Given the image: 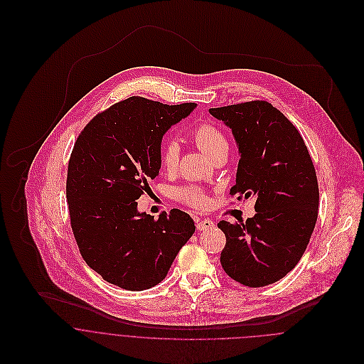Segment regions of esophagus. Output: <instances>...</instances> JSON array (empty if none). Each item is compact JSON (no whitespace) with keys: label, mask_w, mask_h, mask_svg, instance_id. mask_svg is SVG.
Here are the masks:
<instances>
[{"label":"esophagus","mask_w":364,"mask_h":364,"mask_svg":"<svg viewBox=\"0 0 364 364\" xmlns=\"http://www.w3.org/2000/svg\"><path fill=\"white\" fill-rule=\"evenodd\" d=\"M196 225H198L199 231H205V230H208V228H213L214 223L210 218H200V220H198Z\"/></svg>","instance_id":"34e87169"}]
</instances>
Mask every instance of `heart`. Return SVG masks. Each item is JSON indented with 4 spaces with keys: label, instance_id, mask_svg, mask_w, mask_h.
Returning a JSON list of instances; mask_svg holds the SVG:
<instances>
[{
    "label": "heart",
    "instance_id": "obj_1",
    "mask_svg": "<svg viewBox=\"0 0 364 364\" xmlns=\"http://www.w3.org/2000/svg\"><path fill=\"white\" fill-rule=\"evenodd\" d=\"M191 137L193 143L213 159L223 153H227L228 150V141L224 133L210 122H200L199 124H196L191 132ZM178 154V147L173 143H165L159 151V161L162 168H165L166 171L175 169ZM175 195L179 200L195 208H202L208 205L206 193L198 186L178 188L175 191Z\"/></svg>",
    "mask_w": 364,
    "mask_h": 364
}]
</instances>
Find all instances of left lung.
Instances as JSON below:
<instances>
[{
    "mask_svg": "<svg viewBox=\"0 0 364 364\" xmlns=\"http://www.w3.org/2000/svg\"><path fill=\"white\" fill-rule=\"evenodd\" d=\"M208 112L231 129L241 156L230 195L254 198L257 210L245 223L217 224L227 238L221 266L244 286L272 284L301 259L316 223L319 191L311 156L296 126L266 101Z\"/></svg>",
    "mask_w": 364,
    "mask_h": 364,
    "instance_id": "1",
    "label": "left lung"
}]
</instances>
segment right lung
<instances>
[{"mask_svg":"<svg viewBox=\"0 0 364 364\" xmlns=\"http://www.w3.org/2000/svg\"><path fill=\"white\" fill-rule=\"evenodd\" d=\"M195 107L132 97L98 113L74 144L65 186L71 228L81 257L107 283L154 287L196 230L179 208L156 220L137 210L159 172L164 134Z\"/></svg>","mask_w":364,"mask_h":364,"instance_id":"obj_1","label":"right lung"}]
</instances>
